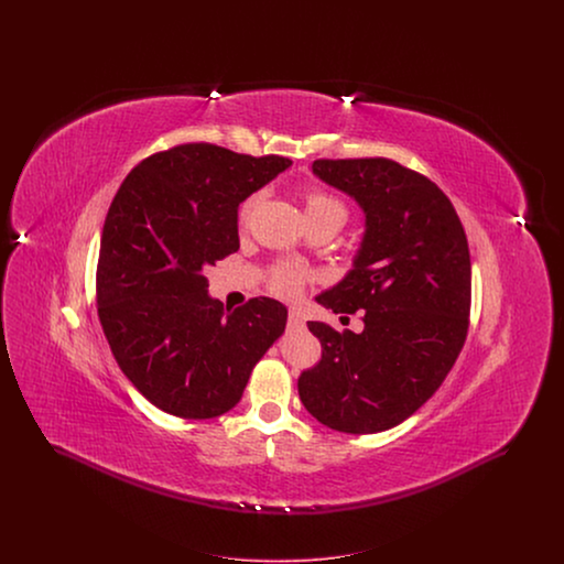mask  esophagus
<instances>
[{
  "instance_id": "34e87169",
  "label": "esophagus",
  "mask_w": 564,
  "mask_h": 564,
  "mask_svg": "<svg viewBox=\"0 0 564 564\" xmlns=\"http://www.w3.org/2000/svg\"><path fill=\"white\" fill-rule=\"evenodd\" d=\"M288 327H290V329H304L306 323H304V319H302L295 311H292L290 317H288Z\"/></svg>"
}]
</instances>
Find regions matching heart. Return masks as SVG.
Masks as SVG:
<instances>
[{"label":"heart","mask_w":564,"mask_h":564,"mask_svg":"<svg viewBox=\"0 0 564 564\" xmlns=\"http://www.w3.org/2000/svg\"><path fill=\"white\" fill-rule=\"evenodd\" d=\"M260 200V194L247 196L239 207V221L245 224L249 219L251 212L256 209ZM304 209H306V219H325L332 217L340 221V226L347 221V207L332 194H325L322 189H308L304 194ZM270 292L281 295V297H294L302 285H304V272L295 269L292 264H279L270 272L269 279Z\"/></svg>","instance_id":"1"}]
</instances>
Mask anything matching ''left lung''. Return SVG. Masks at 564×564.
Listing matches in <instances>:
<instances>
[{
  "instance_id": "left-lung-1",
  "label": "left lung",
  "mask_w": 564,
  "mask_h": 564,
  "mask_svg": "<svg viewBox=\"0 0 564 564\" xmlns=\"http://www.w3.org/2000/svg\"><path fill=\"white\" fill-rule=\"evenodd\" d=\"M313 173L366 215L352 269L317 302L364 311V329L308 322L322 361L297 378L304 408L329 430L378 433L412 416L440 389L463 349L471 262L448 196L389 159L315 161Z\"/></svg>"
}]
</instances>
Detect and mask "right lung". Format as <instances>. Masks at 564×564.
Here are the masks:
<instances>
[{
    "mask_svg": "<svg viewBox=\"0 0 564 564\" xmlns=\"http://www.w3.org/2000/svg\"><path fill=\"white\" fill-rule=\"evenodd\" d=\"M290 164L184 143L139 162L116 192L97 264L99 322L120 370L162 412L232 410L285 332L281 302L260 295L224 311L203 270L239 249V205Z\"/></svg>",
    "mask_w": 564,
    "mask_h": 564,
    "instance_id": "add662e5",
    "label": "right lung"
}]
</instances>
